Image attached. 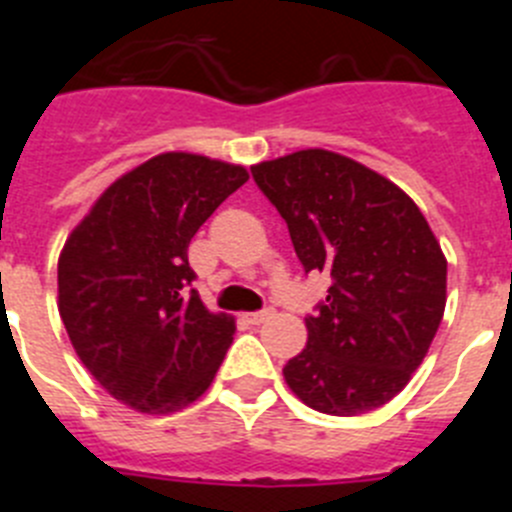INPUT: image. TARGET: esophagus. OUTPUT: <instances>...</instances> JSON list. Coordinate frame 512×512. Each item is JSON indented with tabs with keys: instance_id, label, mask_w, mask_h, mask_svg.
Instances as JSON below:
<instances>
[{
	"instance_id": "esophagus-1",
	"label": "esophagus",
	"mask_w": 512,
	"mask_h": 512,
	"mask_svg": "<svg viewBox=\"0 0 512 512\" xmlns=\"http://www.w3.org/2000/svg\"><path fill=\"white\" fill-rule=\"evenodd\" d=\"M243 318H246V323H251V325H261V323H266V320L271 318V310L248 312V315H243Z\"/></svg>"
}]
</instances>
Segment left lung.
Returning a JSON list of instances; mask_svg holds the SVG:
<instances>
[{
	"label": "left lung",
	"mask_w": 512,
	"mask_h": 512,
	"mask_svg": "<svg viewBox=\"0 0 512 512\" xmlns=\"http://www.w3.org/2000/svg\"><path fill=\"white\" fill-rule=\"evenodd\" d=\"M305 274H330L307 346L284 379L307 408L361 415L390 402L425 359L446 307V259L408 194L323 148L251 166Z\"/></svg>",
	"instance_id": "obj_1"
}]
</instances>
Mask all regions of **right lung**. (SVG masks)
Masks as SVG:
<instances>
[{
    "label": "right lung",
    "mask_w": 512,
    "mask_h": 512,
    "mask_svg": "<svg viewBox=\"0 0 512 512\" xmlns=\"http://www.w3.org/2000/svg\"><path fill=\"white\" fill-rule=\"evenodd\" d=\"M246 182L243 166L161 153L117 179L69 235L58 312L79 359L115 400L176 413L215 379L235 325L192 289L187 248Z\"/></svg>",
    "instance_id": "obj_1"
}]
</instances>
